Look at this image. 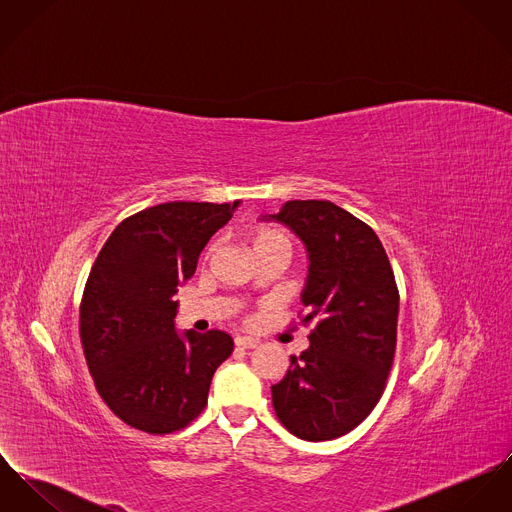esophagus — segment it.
Wrapping results in <instances>:
<instances>
[{
    "label": "esophagus",
    "instance_id": "esophagus-1",
    "mask_svg": "<svg viewBox=\"0 0 512 512\" xmlns=\"http://www.w3.org/2000/svg\"><path fill=\"white\" fill-rule=\"evenodd\" d=\"M259 345V339L255 337H236L237 349H255Z\"/></svg>",
    "mask_w": 512,
    "mask_h": 512
}]
</instances>
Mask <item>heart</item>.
Masks as SVG:
<instances>
[{
    "instance_id": "obj_1",
    "label": "heart",
    "mask_w": 512,
    "mask_h": 512,
    "mask_svg": "<svg viewBox=\"0 0 512 512\" xmlns=\"http://www.w3.org/2000/svg\"><path fill=\"white\" fill-rule=\"evenodd\" d=\"M253 241V249L255 253L261 251H269V249H284L286 253H292V239L288 236V232H284L282 228H275V226H261L253 232L251 236ZM214 247H210L212 251Z\"/></svg>"
}]
</instances>
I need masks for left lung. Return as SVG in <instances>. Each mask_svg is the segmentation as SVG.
<instances>
[{
    "label": "left lung",
    "instance_id": "8db88e82",
    "mask_svg": "<svg viewBox=\"0 0 512 512\" xmlns=\"http://www.w3.org/2000/svg\"><path fill=\"white\" fill-rule=\"evenodd\" d=\"M261 220L288 226L310 259L302 323L314 329L271 388L276 417L310 442L351 433L380 401L394 364L399 292L386 249L329 200H288Z\"/></svg>",
    "mask_w": 512,
    "mask_h": 512
}]
</instances>
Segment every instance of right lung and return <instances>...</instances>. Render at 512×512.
<instances>
[{
	"label": "right lung",
	"mask_w": 512,
	"mask_h": 512,
	"mask_svg": "<svg viewBox=\"0 0 512 512\" xmlns=\"http://www.w3.org/2000/svg\"><path fill=\"white\" fill-rule=\"evenodd\" d=\"M239 202H165L128 216L99 251L79 306L95 388L126 425L175 433L206 407L216 368L234 351L218 329L177 333V286Z\"/></svg>",
	"instance_id": "obj_1"
}]
</instances>
